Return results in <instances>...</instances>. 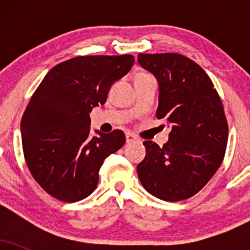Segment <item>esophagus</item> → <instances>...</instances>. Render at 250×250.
<instances>
[{
  "label": "esophagus",
  "mask_w": 250,
  "mask_h": 250,
  "mask_svg": "<svg viewBox=\"0 0 250 250\" xmlns=\"http://www.w3.org/2000/svg\"><path fill=\"white\" fill-rule=\"evenodd\" d=\"M125 141H127V143H131L135 141H139V140H137V137L135 136V135H133L131 133H127L125 134Z\"/></svg>",
  "instance_id": "esophagus-1"
}]
</instances>
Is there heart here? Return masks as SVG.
<instances>
[{
	"label": "heart",
	"instance_id": "1",
	"mask_svg": "<svg viewBox=\"0 0 250 250\" xmlns=\"http://www.w3.org/2000/svg\"><path fill=\"white\" fill-rule=\"evenodd\" d=\"M139 75H146V74H139Z\"/></svg>",
	"mask_w": 250,
	"mask_h": 250
}]
</instances>
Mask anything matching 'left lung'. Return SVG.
I'll use <instances>...</instances> for the list:
<instances>
[{
	"label": "left lung",
	"instance_id": "obj_1",
	"mask_svg": "<svg viewBox=\"0 0 250 250\" xmlns=\"http://www.w3.org/2000/svg\"><path fill=\"white\" fill-rule=\"evenodd\" d=\"M137 61L159 83L157 119L171 131L159 147L145 141L137 175L149 194L186 200L205 187L225 157L228 125L213 82L197 63L180 54H139Z\"/></svg>",
	"mask_w": 250,
	"mask_h": 250
}]
</instances>
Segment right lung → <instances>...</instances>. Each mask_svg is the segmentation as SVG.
Instances as JSON below:
<instances>
[{
	"label": "right lung",
	"instance_id": "obj_1",
	"mask_svg": "<svg viewBox=\"0 0 250 250\" xmlns=\"http://www.w3.org/2000/svg\"><path fill=\"white\" fill-rule=\"evenodd\" d=\"M134 56H79L51 68L21 121L25 162L41 187L65 202L85 199L99 183L103 161L125 145L121 130H95L91 109L134 64Z\"/></svg>",
	"mask_w": 250,
	"mask_h": 250
}]
</instances>
